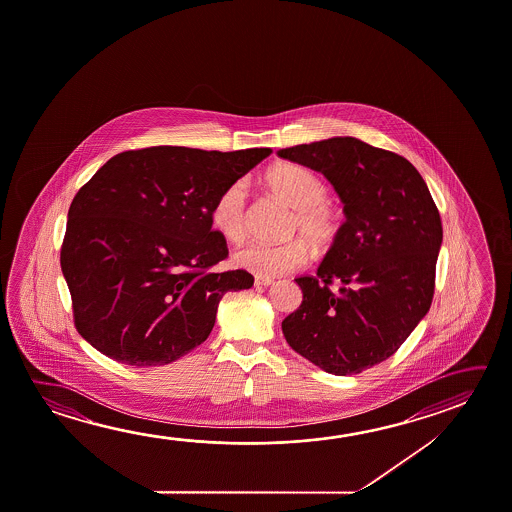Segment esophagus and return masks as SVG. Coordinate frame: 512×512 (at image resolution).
Wrapping results in <instances>:
<instances>
[{"instance_id": "1", "label": "esophagus", "mask_w": 512, "mask_h": 512, "mask_svg": "<svg viewBox=\"0 0 512 512\" xmlns=\"http://www.w3.org/2000/svg\"><path fill=\"white\" fill-rule=\"evenodd\" d=\"M273 282H275L273 278L255 277V285H257V287H262V285H264V287H268V285L273 284Z\"/></svg>"}]
</instances>
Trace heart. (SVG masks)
Returning a JSON list of instances; mask_svg holds the SVG:
<instances>
[{
    "label": "heart",
    "instance_id": "heart-1",
    "mask_svg": "<svg viewBox=\"0 0 512 512\" xmlns=\"http://www.w3.org/2000/svg\"><path fill=\"white\" fill-rule=\"evenodd\" d=\"M264 182L278 200L294 209L289 234L302 235L285 243L246 244L234 255L241 269L257 277H278L302 268L309 259V241L316 250H325L341 230V214L328 202L325 182L314 171L298 164H278L269 169ZM212 227L228 243H241L246 237V187L243 182L225 187L210 210Z\"/></svg>",
    "mask_w": 512,
    "mask_h": 512
}]
</instances>
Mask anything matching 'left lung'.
Here are the masks:
<instances>
[{
	"label": "left lung",
	"instance_id": "1",
	"mask_svg": "<svg viewBox=\"0 0 512 512\" xmlns=\"http://www.w3.org/2000/svg\"><path fill=\"white\" fill-rule=\"evenodd\" d=\"M325 175L346 221L316 277L294 278L302 305L282 321L285 341L323 371L346 377L386 361L427 316L443 227L411 162L355 137L278 150ZM341 283L340 293L329 285Z\"/></svg>",
	"mask_w": 512,
	"mask_h": 512
}]
</instances>
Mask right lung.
<instances>
[{
  "instance_id": "1",
  "label": "right lung",
  "mask_w": 512,
  "mask_h": 512,
  "mask_svg": "<svg viewBox=\"0 0 512 512\" xmlns=\"http://www.w3.org/2000/svg\"><path fill=\"white\" fill-rule=\"evenodd\" d=\"M271 148L123 151L76 193L60 250L76 330L98 352L137 368L164 366L209 337L223 294L250 289L212 228L219 193Z\"/></svg>"
}]
</instances>
